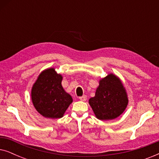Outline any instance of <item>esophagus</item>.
Returning a JSON list of instances; mask_svg holds the SVG:
<instances>
[{"label":"esophagus","instance_id":"1","mask_svg":"<svg viewBox=\"0 0 159 159\" xmlns=\"http://www.w3.org/2000/svg\"><path fill=\"white\" fill-rule=\"evenodd\" d=\"M79 99L80 100V101H85L86 100H87V96H86V95H83V96L80 97Z\"/></svg>","mask_w":159,"mask_h":159}]
</instances>
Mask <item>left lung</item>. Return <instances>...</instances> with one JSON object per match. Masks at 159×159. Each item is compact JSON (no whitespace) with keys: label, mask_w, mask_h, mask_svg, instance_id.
Returning a JSON list of instances; mask_svg holds the SVG:
<instances>
[{"label":"left lung","mask_w":159,"mask_h":159,"mask_svg":"<svg viewBox=\"0 0 159 159\" xmlns=\"http://www.w3.org/2000/svg\"><path fill=\"white\" fill-rule=\"evenodd\" d=\"M89 103L98 119L111 120L122 114L128 98L120 80L110 74L100 81L95 97L89 100Z\"/></svg>","instance_id":"left-lung-1"}]
</instances>
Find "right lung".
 <instances>
[{"mask_svg":"<svg viewBox=\"0 0 159 159\" xmlns=\"http://www.w3.org/2000/svg\"><path fill=\"white\" fill-rule=\"evenodd\" d=\"M62 77L53 68L43 71L32 89V101L36 110L44 117L61 118L72 98L61 85Z\"/></svg>","mask_w":159,"mask_h":159,"instance_id":"obj_1","label":"right lung"}]
</instances>
